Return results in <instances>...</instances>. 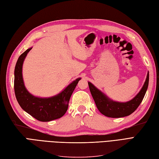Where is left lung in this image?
I'll list each match as a JSON object with an SVG mask.
<instances>
[{"label": "left lung", "instance_id": "left-lung-1", "mask_svg": "<svg viewBox=\"0 0 159 159\" xmlns=\"http://www.w3.org/2000/svg\"><path fill=\"white\" fill-rule=\"evenodd\" d=\"M149 72H148L144 84L139 93L131 100L127 102H118L110 99L95 87L93 84L88 82L89 87L95 105L99 111L106 116L111 118H120L130 115L138 108L142 102L148 87Z\"/></svg>", "mask_w": 159, "mask_h": 159}]
</instances>
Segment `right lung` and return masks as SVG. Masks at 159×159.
I'll use <instances>...</instances> for the list:
<instances>
[{
  "label": "right lung",
  "mask_w": 159,
  "mask_h": 159,
  "mask_svg": "<svg viewBox=\"0 0 159 159\" xmlns=\"http://www.w3.org/2000/svg\"><path fill=\"white\" fill-rule=\"evenodd\" d=\"M32 48H29L18 58L14 71V90L21 108L36 119L49 122L60 119L66 112L70 98L80 78L76 79L66 87L61 93L51 98H38L30 93L24 85L22 76V66L27 54Z\"/></svg>",
  "instance_id": "right-lung-1"
}]
</instances>
